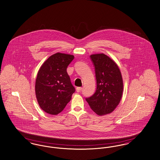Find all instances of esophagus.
<instances>
[{"label":"esophagus","instance_id":"34e87169","mask_svg":"<svg viewBox=\"0 0 160 160\" xmlns=\"http://www.w3.org/2000/svg\"><path fill=\"white\" fill-rule=\"evenodd\" d=\"M82 89H83V88L82 87H77L76 88V91L77 92H80L82 91Z\"/></svg>","mask_w":160,"mask_h":160}]
</instances>
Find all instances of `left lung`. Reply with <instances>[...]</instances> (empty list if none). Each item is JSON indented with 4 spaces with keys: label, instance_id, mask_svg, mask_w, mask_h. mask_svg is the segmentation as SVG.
<instances>
[{
    "label": "left lung",
    "instance_id": "left-lung-1",
    "mask_svg": "<svg viewBox=\"0 0 160 160\" xmlns=\"http://www.w3.org/2000/svg\"><path fill=\"white\" fill-rule=\"evenodd\" d=\"M95 68L97 89L86 100L98 115L112 113L119 104L123 92V81L117 64L104 54L90 56Z\"/></svg>",
    "mask_w": 160,
    "mask_h": 160
}]
</instances>
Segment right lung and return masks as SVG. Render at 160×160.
Segmentation results:
<instances>
[{"label": "right lung", "mask_w": 160, "mask_h": 160, "mask_svg": "<svg viewBox=\"0 0 160 160\" xmlns=\"http://www.w3.org/2000/svg\"><path fill=\"white\" fill-rule=\"evenodd\" d=\"M74 58L71 54H54L38 71L35 83L36 97L39 106L48 114L61 113L75 92L67 71Z\"/></svg>", "instance_id": "right-lung-1"}]
</instances>
